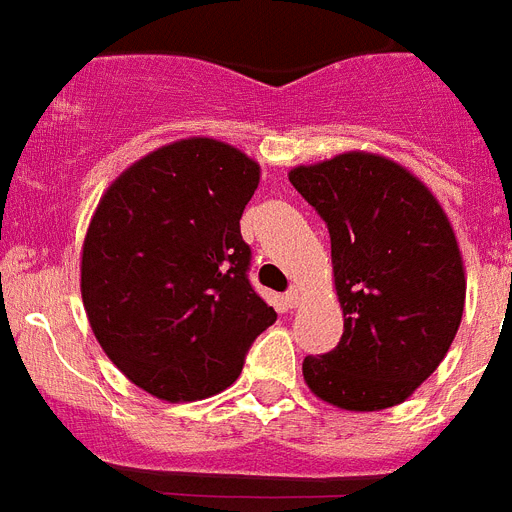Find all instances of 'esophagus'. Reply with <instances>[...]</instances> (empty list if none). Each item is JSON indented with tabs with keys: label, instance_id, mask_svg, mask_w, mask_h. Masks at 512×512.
Here are the masks:
<instances>
[{
	"label": "esophagus",
	"instance_id": "obj_1",
	"mask_svg": "<svg viewBox=\"0 0 512 512\" xmlns=\"http://www.w3.org/2000/svg\"><path fill=\"white\" fill-rule=\"evenodd\" d=\"M299 299H302V291L296 289V286H291V289L286 291V296H283V302L289 304V307H296V304H299Z\"/></svg>",
	"mask_w": 512,
	"mask_h": 512
}]
</instances>
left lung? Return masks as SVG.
Segmentation results:
<instances>
[{
  "label": "left lung",
  "mask_w": 512,
  "mask_h": 512,
  "mask_svg": "<svg viewBox=\"0 0 512 512\" xmlns=\"http://www.w3.org/2000/svg\"><path fill=\"white\" fill-rule=\"evenodd\" d=\"M330 234L343 336L302 364L309 390L346 411L406 401L448 354L466 302L458 242L432 192L372 153L289 174Z\"/></svg>",
  "instance_id": "left-lung-1"
}]
</instances>
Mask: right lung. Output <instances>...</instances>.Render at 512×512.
Instances as JSON below:
<instances>
[{"label": "right lung", "mask_w": 512, "mask_h": 512, "mask_svg": "<svg viewBox=\"0 0 512 512\" xmlns=\"http://www.w3.org/2000/svg\"><path fill=\"white\" fill-rule=\"evenodd\" d=\"M260 166L192 137L153 150L111 184L83 244L80 289L101 349L161 401H197L239 377L276 322L249 283L239 218Z\"/></svg>", "instance_id": "obj_1"}]
</instances>
